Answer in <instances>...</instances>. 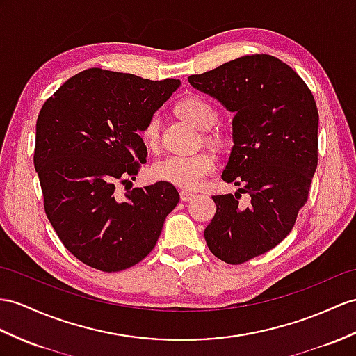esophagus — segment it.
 <instances>
[{"instance_id":"1","label":"esophagus","mask_w":356,"mask_h":356,"mask_svg":"<svg viewBox=\"0 0 356 356\" xmlns=\"http://www.w3.org/2000/svg\"><path fill=\"white\" fill-rule=\"evenodd\" d=\"M195 196H196V195H195L193 192H190V190H181V192H179V197H181V201H184V202L192 201V199H193Z\"/></svg>"}]
</instances>
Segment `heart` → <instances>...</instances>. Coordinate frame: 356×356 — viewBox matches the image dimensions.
Instances as JSON below:
<instances>
[{
    "label": "heart",
    "mask_w": 356,
    "mask_h": 356,
    "mask_svg": "<svg viewBox=\"0 0 356 356\" xmlns=\"http://www.w3.org/2000/svg\"><path fill=\"white\" fill-rule=\"evenodd\" d=\"M178 115L197 129L211 128L218 120V111L210 102L199 97H188L177 107ZM143 142L154 148L160 137V118L154 115L146 122L142 131ZM216 168V161L210 154L201 152L193 155H169L154 166V175L161 181L181 188L195 190L202 187L210 173Z\"/></svg>",
    "instance_id": "1"
}]
</instances>
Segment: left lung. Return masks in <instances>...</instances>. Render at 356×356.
<instances>
[{"label":"left lung","instance_id":"obj_1","mask_svg":"<svg viewBox=\"0 0 356 356\" xmlns=\"http://www.w3.org/2000/svg\"><path fill=\"white\" fill-rule=\"evenodd\" d=\"M188 83L218 99L232 118V148L222 179L241 186L213 196L218 207L204 231L211 254L241 264L289 236L317 169L318 111L302 78L280 58L245 56ZM240 191L251 196L238 205Z\"/></svg>","mask_w":356,"mask_h":356}]
</instances>
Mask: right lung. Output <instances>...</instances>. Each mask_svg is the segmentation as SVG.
<instances>
[{"label": "right lung", "mask_w": 356, "mask_h": 356, "mask_svg": "<svg viewBox=\"0 0 356 356\" xmlns=\"http://www.w3.org/2000/svg\"><path fill=\"white\" fill-rule=\"evenodd\" d=\"M179 80H146L93 67L47 99L36 122V169L47 218L65 248L102 272L137 264L154 249L179 195L166 181L134 187L148 149L140 133Z\"/></svg>", "instance_id": "1"}]
</instances>
